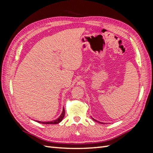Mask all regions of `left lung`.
<instances>
[{"label": "left lung", "mask_w": 153, "mask_h": 153, "mask_svg": "<svg viewBox=\"0 0 153 153\" xmlns=\"http://www.w3.org/2000/svg\"><path fill=\"white\" fill-rule=\"evenodd\" d=\"M92 120H94V121H96V122H97V123H101V124H103V123H101V122H100V121H96V119H93V118H92Z\"/></svg>", "instance_id": "left-lung-1"}]
</instances>
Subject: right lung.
<instances>
[{
  "label": "right lung",
  "instance_id": "right-lung-1",
  "mask_svg": "<svg viewBox=\"0 0 153 153\" xmlns=\"http://www.w3.org/2000/svg\"><path fill=\"white\" fill-rule=\"evenodd\" d=\"M64 115H65V110H64V108H63L62 114L57 119L53 120V121H49V122H42V121H36V122H38L39 123L44 124H56L62 121V120L64 117Z\"/></svg>",
  "mask_w": 153,
  "mask_h": 153
}]
</instances>
